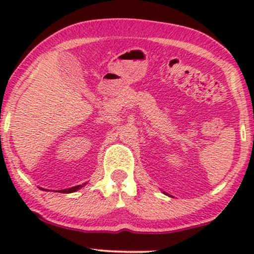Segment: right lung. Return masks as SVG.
<instances>
[{
    "label": "right lung",
    "instance_id": "1",
    "mask_svg": "<svg viewBox=\"0 0 254 254\" xmlns=\"http://www.w3.org/2000/svg\"><path fill=\"white\" fill-rule=\"evenodd\" d=\"M84 185H85V184H83V185H78V186L71 187V189H67V190H59V192H60V193H72V192H76V190H79V189H81V187H83V186H84ZM40 190H44V189H40Z\"/></svg>",
    "mask_w": 254,
    "mask_h": 254
}]
</instances>
